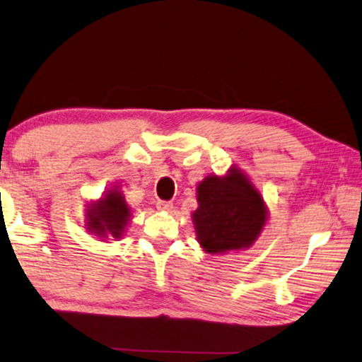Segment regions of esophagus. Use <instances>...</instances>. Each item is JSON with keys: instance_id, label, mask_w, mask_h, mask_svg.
Listing matches in <instances>:
<instances>
[{"instance_id": "esophagus-1", "label": "esophagus", "mask_w": 362, "mask_h": 362, "mask_svg": "<svg viewBox=\"0 0 362 362\" xmlns=\"http://www.w3.org/2000/svg\"><path fill=\"white\" fill-rule=\"evenodd\" d=\"M156 206H157L158 211H167L168 213V211L173 210V204H171V202H165V200H158Z\"/></svg>"}]
</instances>
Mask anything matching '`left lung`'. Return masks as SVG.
<instances>
[{"label": "left lung", "instance_id": "1", "mask_svg": "<svg viewBox=\"0 0 362 362\" xmlns=\"http://www.w3.org/2000/svg\"><path fill=\"white\" fill-rule=\"evenodd\" d=\"M197 202L195 232L202 248L211 255L250 248L267 221L261 194L238 168L223 177L206 176L197 187Z\"/></svg>", "mask_w": 362, "mask_h": 362}]
</instances>
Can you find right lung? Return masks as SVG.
Listing matches in <instances>:
<instances>
[{
  "mask_svg": "<svg viewBox=\"0 0 362 362\" xmlns=\"http://www.w3.org/2000/svg\"><path fill=\"white\" fill-rule=\"evenodd\" d=\"M130 219V208L124 195L116 189L106 192L97 204H90L87 210V230L101 238H120Z\"/></svg>",
  "mask_w": 362,
  "mask_h": 362,
  "instance_id": "1",
  "label": "right lung"
}]
</instances>
